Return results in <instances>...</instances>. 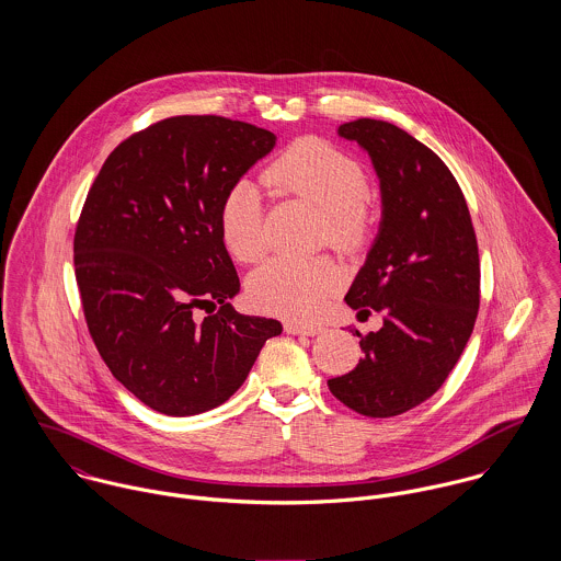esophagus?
I'll return each mask as SVG.
<instances>
[{"instance_id":"esophagus-1","label":"esophagus","mask_w":561,"mask_h":561,"mask_svg":"<svg viewBox=\"0 0 561 561\" xmlns=\"http://www.w3.org/2000/svg\"><path fill=\"white\" fill-rule=\"evenodd\" d=\"M285 330H287L289 334H305V336H316V334L323 332V328L318 325V323H294V321H289V323L285 325Z\"/></svg>"}]
</instances>
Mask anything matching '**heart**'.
<instances>
[{
  "label": "heart",
  "instance_id": "heart-1",
  "mask_svg": "<svg viewBox=\"0 0 561 561\" xmlns=\"http://www.w3.org/2000/svg\"><path fill=\"white\" fill-rule=\"evenodd\" d=\"M270 190L300 196L323 209V236L339 248H356L367 238L371 211L367 176L360 163L320 138H300L261 174ZM218 227L227 250L254 263L265 252L263 198L254 183L238 181L225 194ZM336 267L330 259H274L254 272L250 298L274 313L311 320L325 307L336 287Z\"/></svg>",
  "mask_w": 561,
  "mask_h": 561
}]
</instances>
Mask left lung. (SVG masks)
<instances>
[{
    "label": "left lung",
    "instance_id": "obj_1",
    "mask_svg": "<svg viewBox=\"0 0 561 561\" xmlns=\"http://www.w3.org/2000/svg\"><path fill=\"white\" fill-rule=\"evenodd\" d=\"M336 134L371 158L382 218L345 302L378 332L330 393L365 416H396L430 400L456 367L480 309V254L465 194L443 160L400 127L358 118ZM360 334V332H356Z\"/></svg>",
    "mask_w": 561,
    "mask_h": 561
}]
</instances>
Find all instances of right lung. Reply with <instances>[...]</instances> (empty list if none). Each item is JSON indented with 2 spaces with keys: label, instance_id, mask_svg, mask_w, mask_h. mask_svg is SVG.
<instances>
[{
  "label": "right lung",
  "instance_id": "1",
  "mask_svg": "<svg viewBox=\"0 0 561 561\" xmlns=\"http://www.w3.org/2000/svg\"><path fill=\"white\" fill-rule=\"evenodd\" d=\"M274 145L241 121L172 116L121 142L85 196L73 252L88 330L112 376L161 414L225 403L283 332L231 307L240 278L218 227L225 194Z\"/></svg>",
  "mask_w": 561,
  "mask_h": 561
}]
</instances>
